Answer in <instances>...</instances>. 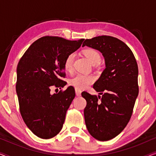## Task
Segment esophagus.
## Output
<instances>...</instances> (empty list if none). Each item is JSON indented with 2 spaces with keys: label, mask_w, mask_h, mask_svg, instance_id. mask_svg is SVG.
<instances>
[{
  "label": "esophagus",
  "mask_w": 156,
  "mask_h": 156,
  "mask_svg": "<svg viewBox=\"0 0 156 156\" xmlns=\"http://www.w3.org/2000/svg\"><path fill=\"white\" fill-rule=\"evenodd\" d=\"M75 93L76 96L80 97V96H81V94H82V90L79 88H75Z\"/></svg>",
  "instance_id": "obj_1"
}]
</instances>
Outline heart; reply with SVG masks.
Wrapping results in <instances>:
<instances>
[{
  "label": "heart",
  "mask_w": 156,
  "mask_h": 156,
  "mask_svg": "<svg viewBox=\"0 0 156 156\" xmlns=\"http://www.w3.org/2000/svg\"><path fill=\"white\" fill-rule=\"evenodd\" d=\"M84 55L89 61V62L92 64V65L98 64L101 60V56H100L99 53L97 50H91V49L87 50L84 51ZM74 57H75V54L74 53H70L66 57L64 66H65V69L67 72H71L72 69H73ZM94 76L92 75H89V74H77L69 80V83L70 84L74 87H76V88L84 89L92 84L94 82Z\"/></svg>",
  "instance_id": "b5f03b06"
}]
</instances>
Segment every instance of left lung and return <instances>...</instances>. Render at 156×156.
<instances>
[{
    "instance_id": "obj_1",
    "label": "left lung",
    "mask_w": 156,
    "mask_h": 156,
    "mask_svg": "<svg viewBox=\"0 0 156 156\" xmlns=\"http://www.w3.org/2000/svg\"><path fill=\"white\" fill-rule=\"evenodd\" d=\"M99 51L105 61V69L93 88L101 96L83 91L87 101L84 120L89 133L106 141L118 136L126 126L138 95V69L136 58L121 40L102 35L85 40L82 47ZM103 93H99L102 94Z\"/></svg>"
}]
</instances>
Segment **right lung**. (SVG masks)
Segmentation results:
<instances>
[{
	"mask_svg": "<svg viewBox=\"0 0 156 156\" xmlns=\"http://www.w3.org/2000/svg\"><path fill=\"white\" fill-rule=\"evenodd\" d=\"M84 39L68 40L59 37H42L33 42L17 67L16 92L21 116L37 137L48 139L62 129L66 113L75 97V91L52 94L53 87H64L65 61L80 48Z\"/></svg>",
	"mask_w": 156,
	"mask_h": 156,
	"instance_id": "obj_1",
	"label": "right lung"
}]
</instances>
